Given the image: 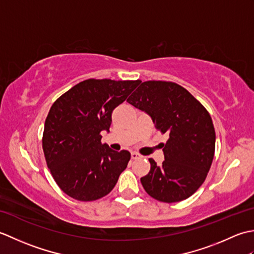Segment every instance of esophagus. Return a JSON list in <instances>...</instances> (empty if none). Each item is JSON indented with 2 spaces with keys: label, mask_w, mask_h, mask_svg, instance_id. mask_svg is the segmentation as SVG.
<instances>
[{
  "label": "esophagus",
  "mask_w": 254,
  "mask_h": 254,
  "mask_svg": "<svg viewBox=\"0 0 254 254\" xmlns=\"http://www.w3.org/2000/svg\"><path fill=\"white\" fill-rule=\"evenodd\" d=\"M139 157H141V156H139L137 153H135V152H132L131 153V158L132 159H138Z\"/></svg>",
  "instance_id": "obj_1"
}]
</instances>
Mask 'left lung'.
Masks as SVG:
<instances>
[{
  "label": "left lung",
  "mask_w": 254,
  "mask_h": 254,
  "mask_svg": "<svg viewBox=\"0 0 254 254\" xmlns=\"http://www.w3.org/2000/svg\"><path fill=\"white\" fill-rule=\"evenodd\" d=\"M127 101L169 136L163 144V165L148 159L150 170L141 178L145 191L165 203L190 197L203 185L214 158L216 135L209 113L182 86L163 80L141 83Z\"/></svg>",
  "instance_id": "1"
}]
</instances>
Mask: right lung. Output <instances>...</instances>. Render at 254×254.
Segmentation results:
<instances>
[{
	"mask_svg": "<svg viewBox=\"0 0 254 254\" xmlns=\"http://www.w3.org/2000/svg\"><path fill=\"white\" fill-rule=\"evenodd\" d=\"M141 80L86 79L58 98L48 113L42 148L53 179L77 201H95L110 193L131 154L101 144L111 115Z\"/></svg>",
	"mask_w": 254,
	"mask_h": 254,
	"instance_id": "add662e5",
	"label": "right lung"
}]
</instances>
